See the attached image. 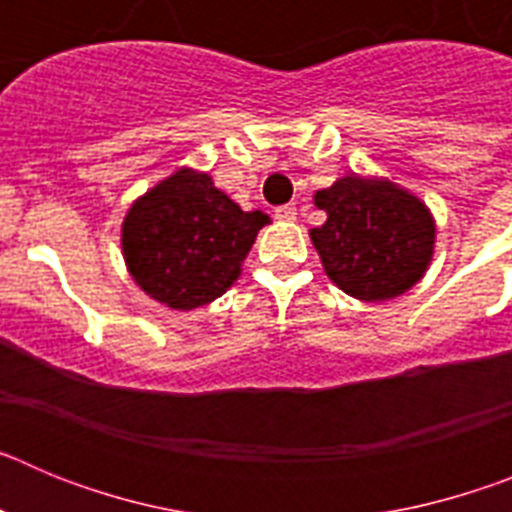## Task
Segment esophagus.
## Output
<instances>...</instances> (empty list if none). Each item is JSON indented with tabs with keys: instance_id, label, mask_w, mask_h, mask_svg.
Returning <instances> with one entry per match:
<instances>
[{
	"instance_id": "1",
	"label": "esophagus",
	"mask_w": 512,
	"mask_h": 512,
	"mask_svg": "<svg viewBox=\"0 0 512 512\" xmlns=\"http://www.w3.org/2000/svg\"><path fill=\"white\" fill-rule=\"evenodd\" d=\"M274 217H277V220H297V207L295 205H282V207H277V210H274Z\"/></svg>"
}]
</instances>
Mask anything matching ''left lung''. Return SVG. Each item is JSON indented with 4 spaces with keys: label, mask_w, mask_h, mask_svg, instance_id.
Listing matches in <instances>:
<instances>
[{
    "label": "left lung",
    "mask_w": 512,
    "mask_h": 512,
    "mask_svg": "<svg viewBox=\"0 0 512 512\" xmlns=\"http://www.w3.org/2000/svg\"><path fill=\"white\" fill-rule=\"evenodd\" d=\"M328 220L310 230L325 274L346 295L384 302L405 295L431 264L436 223L423 202L387 179L348 174L315 192Z\"/></svg>",
    "instance_id": "1"
}]
</instances>
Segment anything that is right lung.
<instances>
[{
	"instance_id": "right-lung-1",
	"label": "right lung",
	"mask_w": 512,
	"mask_h": 512,
	"mask_svg": "<svg viewBox=\"0 0 512 512\" xmlns=\"http://www.w3.org/2000/svg\"><path fill=\"white\" fill-rule=\"evenodd\" d=\"M261 210L243 212L210 174L179 169L133 202L122 220V256L148 297L171 310L217 300L241 277Z\"/></svg>"
}]
</instances>
